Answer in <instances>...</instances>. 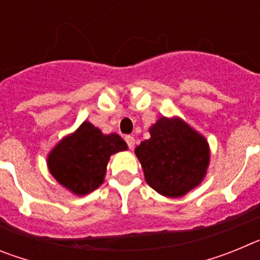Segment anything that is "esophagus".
Returning a JSON list of instances; mask_svg holds the SVG:
<instances>
[{
  "mask_svg": "<svg viewBox=\"0 0 260 260\" xmlns=\"http://www.w3.org/2000/svg\"><path fill=\"white\" fill-rule=\"evenodd\" d=\"M125 141H126V143H127L128 148H134V146H135L134 137H132V135H127V137H125Z\"/></svg>",
  "mask_w": 260,
  "mask_h": 260,
  "instance_id": "1",
  "label": "esophagus"
}]
</instances>
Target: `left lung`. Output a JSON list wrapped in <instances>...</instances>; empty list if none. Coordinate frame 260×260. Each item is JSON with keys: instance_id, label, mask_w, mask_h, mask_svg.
Wrapping results in <instances>:
<instances>
[{"instance_id": "8db88e82", "label": "left lung", "mask_w": 260, "mask_h": 260, "mask_svg": "<svg viewBox=\"0 0 260 260\" xmlns=\"http://www.w3.org/2000/svg\"><path fill=\"white\" fill-rule=\"evenodd\" d=\"M150 134L135 148L146 182L169 198H180L197 187L210 164L207 139L178 117H160Z\"/></svg>"}]
</instances>
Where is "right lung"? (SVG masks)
<instances>
[{"mask_svg":"<svg viewBox=\"0 0 260 260\" xmlns=\"http://www.w3.org/2000/svg\"><path fill=\"white\" fill-rule=\"evenodd\" d=\"M126 150L127 144L118 134L105 135L84 121L50 151L48 169L59 185L80 197L92 192L104 182L110 156Z\"/></svg>","mask_w":260,"mask_h":260,"instance_id":"right-lung-1","label":"right lung"}]
</instances>
